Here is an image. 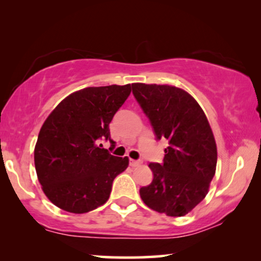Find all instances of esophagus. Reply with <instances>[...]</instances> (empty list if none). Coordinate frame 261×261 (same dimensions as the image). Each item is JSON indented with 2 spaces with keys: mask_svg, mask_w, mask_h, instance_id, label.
Masks as SVG:
<instances>
[{
  "mask_svg": "<svg viewBox=\"0 0 261 261\" xmlns=\"http://www.w3.org/2000/svg\"><path fill=\"white\" fill-rule=\"evenodd\" d=\"M141 164V162L140 160H134V159H130L129 160V165L132 166V167H135V166H139Z\"/></svg>",
  "mask_w": 261,
  "mask_h": 261,
  "instance_id": "esophagus-1",
  "label": "esophagus"
}]
</instances>
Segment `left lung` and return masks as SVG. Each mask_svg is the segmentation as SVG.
Listing matches in <instances>:
<instances>
[{"label": "left lung", "instance_id": "obj_1", "mask_svg": "<svg viewBox=\"0 0 261 261\" xmlns=\"http://www.w3.org/2000/svg\"><path fill=\"white\" fill-rule=\"evenodd\" d=\"M156 140L165 138L163 164L149 163L153 180L140 189L148 208L167 216H184L208 194L217 163L216 142L204 112L183 89L132 84Z\"/></svg>", "mask_w": 261, "mask_h": 261}]
</instances>
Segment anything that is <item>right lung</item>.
Returning a JSON list of instances; mask_svg holds the SVG:
<instances>
[{
  "label": "right lung",
  "mask_w": 261,
  "mask_h": 261,
  "mask_svg": "<svg viewBox=\"0 0 261 261\" xmlns=\"http://www.w3.org/2000/svg\"><path fill=\"white\" fill-rule=\"evenodd\" d=\"M130 84L82 89L64 98L42 124L34 149L38 179L47 198L69 213L91 212L108 201L113 181L128 166L101 148L109 123L130 94Z\"/></svg>",
  "instance_id": "right-lung-1"
}]
</instances>
